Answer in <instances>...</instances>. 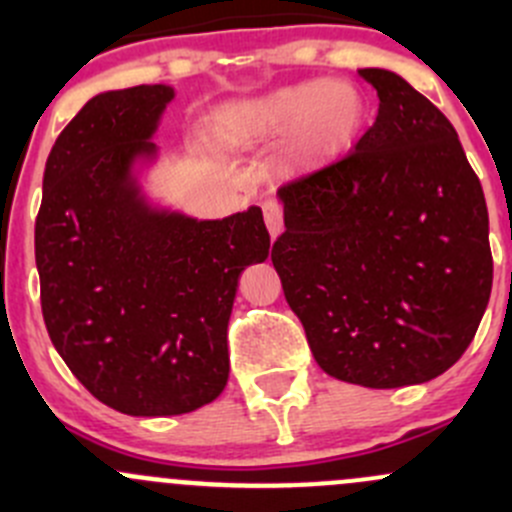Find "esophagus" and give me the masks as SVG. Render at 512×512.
<instances>
[{"label":"esophagus","instance_id":"obj_1","mask_svg":"<svg viewBox=\"0 0 512 512\" xmlns=\"http://www.w3.org/2000/svg\"><path fill=\"white\" fill-rule=\"evenodd\" d=\"M262 213H265V225L270 230L272 237H277L282 232V205L277 200H265L262 203Z\"/></svg>","mask_w":512,"mask_h":512}]
</instances>
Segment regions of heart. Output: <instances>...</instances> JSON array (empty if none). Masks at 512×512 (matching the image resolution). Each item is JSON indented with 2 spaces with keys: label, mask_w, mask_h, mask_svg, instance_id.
Listing matches in <instances>:
<instances>
[{
  "label": "heart",
  "mask_w": 512,
  "mask_h": 512,
  "mask_svg": "<svg viewBox=\"0 0 512 512\" xmlns=\"http://www.w3.org/2000/svg\"><path fill=\"white\" fill-rule=\"evenodd\" d=\"M364 121L366 103L354 84L302 81L227 108L218 118V138L227 146L247 148L289 131V160L307 168L342 153Z\"/></svg>",
  "instance_id": "b5f03b06"
}]
</instances>
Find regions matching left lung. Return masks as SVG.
Returning <instances> with one entry per match:
<instances>
[{
    "instance_id": "left-lung-1",
    "label": "left lung",
    "mask_w": 512,
    "mask_h": 512,
    "mask_svg": "<svg viewBox=\"0 0 512 512\" xmlns=\"http://www.w3.org/2000/svg\"><path fill=\"white\" fill-rule=\"evenodd\" d=\"M379 96L349 156L277 190L272 265L329 376L423 384L476 337L493 287L488 208L456 128L399 74L359 69Z\"/></svg>"
}]
</instances>
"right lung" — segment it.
I'll return each instance as SVG.
<instances>
[{"mask_svg":"<svg viewBox=\"0 0 512 512\" xmlns=\"http://www.w3.org/2000/svg\"><path fill=\"white\" fill-rule=\"evenodd\" d=\"M173 86L103 91L46 158L34 227L51 344L101 404L190 414L223 394L237 280L270 255L257 205L198 220L151 203L141 178Z\"/></svg>","mask_w":512,"mask_h":512,"instance_id":"right-lung-1","label":"right lung"}]
</instances>
